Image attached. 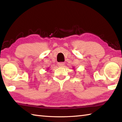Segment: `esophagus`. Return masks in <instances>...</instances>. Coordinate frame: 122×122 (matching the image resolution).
Returning <instances> with one entry per match:
<instances>
[{"label": "esophagus", "instance_id": "esophagus-1", "mask_svg": "<svg viewBox=\"0 0 122 122\" xmlns=\"http://www.w3.org/2000/svg\"><path fill=\"white\" fill-rule=\"evenodd\" d=\"M57 65H58L59 67H63L64 65H65V63L62 62H59L58 63H57Z\"/></svg>", "mask_w": 122, "mask_h": 122}]
</instances>
